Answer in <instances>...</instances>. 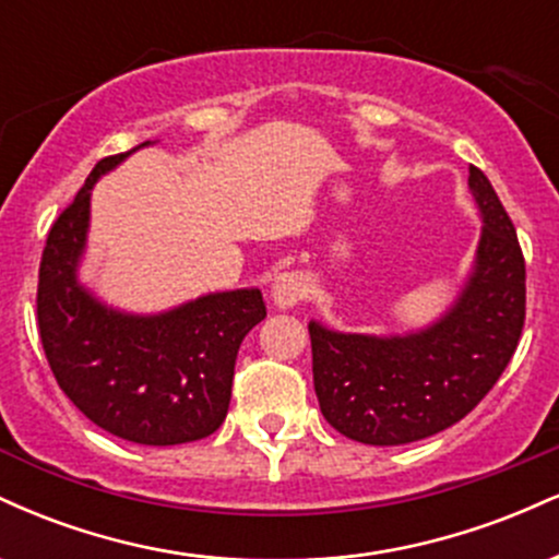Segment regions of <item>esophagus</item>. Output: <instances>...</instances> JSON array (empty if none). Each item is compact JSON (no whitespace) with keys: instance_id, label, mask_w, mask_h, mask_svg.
Here are the masks:
<instances>
[{"instance_id":"obj_1","label":"esophagus","mask_w":559,"mask_h":559,"mask_svg":"<svg viewBox=\"0 0 559 559\" xmlns=\"http://www.w3.org/2000/svg\"><path fill=\"white\" fill-rule=\"evenodd\" d=\"M307 297V281L299 273H284L273 281L271 299L275 310H292Z\"/></svg>"}]
</instances>
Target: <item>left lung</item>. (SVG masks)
Returning <instances> with one entry per match:
<instances>
[{"instance_id": "obj_1", "label": "left lung", "mask_w": 559, "mask_h": 559, "mask_svg": "<svg viewBox=\"0 0 559 559\" xmlns=\"http://www.w3.org/2000/svg\"><path fill=\"white\" fill-rule=\"evenodd\" d=\"M480 234L463 286L426 325L336 331L310 320L312 381L323 418L370 447L428 439L463 420L502 376L525 318V262L497 191L467 176Z\"/></svg>"}]
</instances>
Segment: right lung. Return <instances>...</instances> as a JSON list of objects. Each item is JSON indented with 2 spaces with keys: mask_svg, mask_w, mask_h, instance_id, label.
Wrapping results in <instances>:
<instances>
[{
  "mask_svg": "<svg viewBox=\"0 0 559 559\" xmlns=\"http://www.w3.org/2000/svg\"><path fill=\"white\" fill-rule=\"evenodd\" d=\"M102 159L57 217L38 271V331L68 400L107 433L146 447L204 439L226 420L234 365L265 320L260 288L207 292L159 312L107 305L83 284L92 191L133 152Z\"/></svg>",
  "mask_w": 559,
  "mask_h": 559,
  "instance_id": "right-lung-1",
  "label": "right lung"
}]
</instances>
